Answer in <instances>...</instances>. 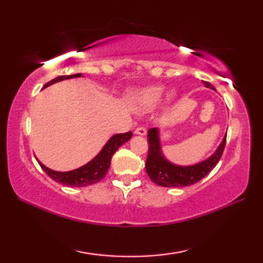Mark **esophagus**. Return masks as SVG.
<instances>
[{
	"mask_svg": "<svg viewBox=\"0 0 263 263\" xmlns=\"http://www.w3.org/2000/svg\"><path fill=\"white\" fill-rule=\"evenodd\" d=\"M136 135H139V136H145L146 135V128L144 126H138L136 130H135Z\"/></svg>",
	"mask_w": 263,
	"mask_h": 263,
	"instance_id": "esophagus-1",
	"label": "esophagus"
}]
</instances>
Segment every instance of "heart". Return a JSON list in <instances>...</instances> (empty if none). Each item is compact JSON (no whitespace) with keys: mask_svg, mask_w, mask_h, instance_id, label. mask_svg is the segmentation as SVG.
<instances>
[{"mask_svg":"<svg viewBox=\"0 0 263 263\" xmlns=\"http://www.w3.org/2000/svg\"><path fill=\"white\" fill-rule=\"evenodd\" d=\"M163 89L160 86H152L147 87L144 89H140V90H137L132 94V99L136 103L140 106L142 110H148L153 108L154 105H157L158 102L161 99ZM175 99V92L174 91H168L166 95H164L163 103L164 105H169Z\"/></svg>","mask_w":263,"mask_h":263,"instance_id":"heart-1","label":"heart"}]
</instances>
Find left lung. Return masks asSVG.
Here are the masks:
<instances>
[{
	"mask_svg": "<svg viewBox=\"0 0 263 263\" xmlns=\"http://www.w3.org/2000/svg\"><path fill=\"white\" fill-rule=\"evenodd\" d=\"M203 83L208 88L215 89L210 82L203 81ZM147 138L148 154L147 159H146V172L155 184L161 186H173V188L191 185L202 180L204 176H206L220 160L226 145L225 136L220 142L219 147L210 158L199 163L193 164V166L182 167L169 162L162 155L158 128H149L147 131Z\"/></svg>",
	"mask_w": 263,
	"mask_h": 263,
	"instance_id": "1",
	"label": "left lung"
}]
</instances>
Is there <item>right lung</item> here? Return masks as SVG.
Segmentation results:
<instances>
[{"mask_svg":"<svg viewBox=\"0 0 263 263\" xmlns=\"http://www.w3.org/2000/svg\"><path fill=\"white\" fill-rule=\"evenodd\" d=\"M80 77H81V73L73 75H61V77H58L51 80V81H48L45 86H44V88L51 86V84L55 82L62 81V80ZM131 137V131H128L126 133H118V135L112 136L104 145V147L102 148L101 152L97 154L91 161H89L87 164H84V166L70 172H55L52 171L50 168H47L46 166H44L41 161L38 162L43 168V171L45 172L51 179L58 182V183H61L67 186H87L97 183V182H100L103 179L109 171L111 158H112L114 153L121 147L123 144H125L126 141L130 140Z\"/></svg>","mask_w":263,"mask_h":263,"instance_id":"obj_1","label":"right lung"}]
</instances>
